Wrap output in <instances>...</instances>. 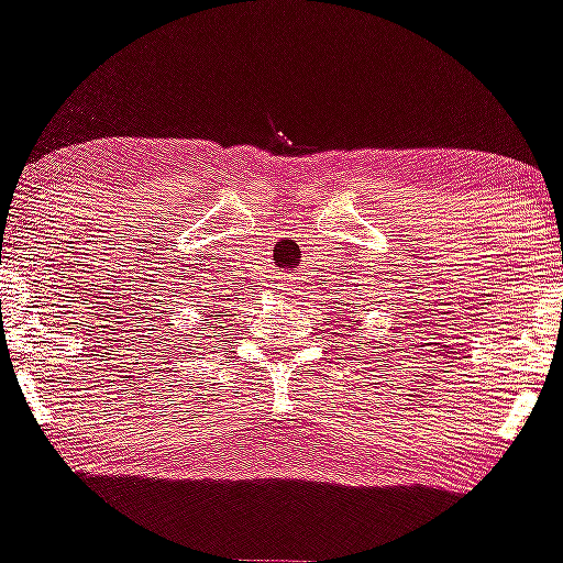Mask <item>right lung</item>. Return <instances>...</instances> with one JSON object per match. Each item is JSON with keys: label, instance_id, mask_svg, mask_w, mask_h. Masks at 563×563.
Here are the masks:
<instances>
[{"label": "right lung", "instance_id": "right-lung-1", "mask_svg": "<svg viewBox=\"0 0 563 563\" xmlns=\"http://www.w3.org/2000/svg\"><path fill=\"white\" fill-rule=\"evenodd\" d=\"M209 317H217V320H220V317H222V311H212V314H209Z\"/></svg>", "mask_w": 563, "mask_h": 563}]
</instances>
